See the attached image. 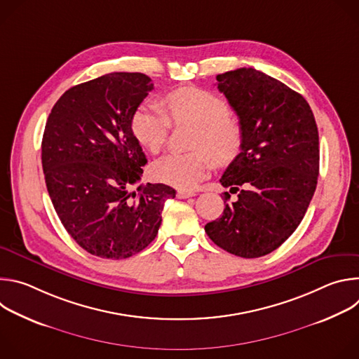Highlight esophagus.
<instances>
[{"mask_svg":"<svg viewBox=\"0 0 359 359\" xmlns=\"http://www.w3.org/2000/svg\"><path fill=\"white\" fill-rule=\"evenodd\" d=\"M196 193H193V191H184V190H179L177 191V197L179 198H187V197H191V196H194Z\"/></svg>","mask_w":359,"mask_h":359,"instance_id":"1","label":"esophagus"}]
</instances>
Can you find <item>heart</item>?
<instances>
[{
    "label": "heart",
    "mask_w": 359,
    "mask_h": 359,
    "mask_svg": "<svg viewBox=\"0 0 359 359\" xmlns=\"http://www.w3.org/2000/svg\"><path fill=\"white\" fill-rule=\"evenodd\" d=\"M166 104L175 123L196 126L191 147L197 150L163 156L150 166V176L159 183L191 190L208 176L213 158L217 163H226L237 155L243 129L238 121L230 116L227 102L209 90L180 88L168 95ZM170 118L161 107L143 104L132 116V132L144 149L158 153L168 140L172 128Z\"/></svg>",
    "instance_id": "heart-1"
}]
</instances>
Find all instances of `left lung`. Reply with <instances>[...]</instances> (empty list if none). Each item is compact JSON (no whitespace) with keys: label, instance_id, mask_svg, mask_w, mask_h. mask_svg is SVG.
I'll list each match as a JSON object with an SVG mask.
<instances>
[{"label":"left lung","instance_id":"1","mask_svg":"<svg viewBox=\"0 0 359 359\" xmlns=\"http://www.w3.org/2000/svg\"><path fill=\"white\" fill-rule=\"evenodd\" d=\"M216 79L243 129L241 151L220 183L230 193L244 189L204 230L238 257H262L295 231L314 196L320 170L316 118L298 92L254 68Z\"/></svg>","mask_w":359,"mask_h":359}]
</instances>
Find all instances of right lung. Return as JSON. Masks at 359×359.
<instances>
[{"label": "right lung", "mask_w": 359, "mask_h": 359, "mask_svg": "<svg viewBox=\"0 0 359 359\" xmlns=\"http://www.w3.org/2000/svg\"><path fill=\"white\" fill-rule=\"evenodd\" d=\"M153 89L139 72H112L68 89L50 111L42 169L54 209L88 252L122 260L155 240L176 190L140 184L147 163L132 116Z\"/></svg>", "instance_id": "1"}]
</instances>
